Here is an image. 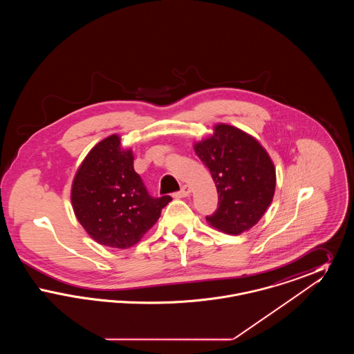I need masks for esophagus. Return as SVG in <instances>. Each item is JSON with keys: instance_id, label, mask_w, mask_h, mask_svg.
I'll list each match as a JSON object with an SVG mask.
<instances>
[{"instance_id": "esophagus-1", "label": "esophagus", "mask_w": 354, "mask_h": 354, "mask_svg": "<svg viewBox=\"0 0 354 354\" xmlns=\"http://www.w3.org/2000/svg\"><path fill=\"white\" fill-rule=\"evenodd\" d=\"M189 194H191V187L185 185L182 187V189H180L179 192L175 194V198H185V196H188Z\"/></svg>"}]
</instances>
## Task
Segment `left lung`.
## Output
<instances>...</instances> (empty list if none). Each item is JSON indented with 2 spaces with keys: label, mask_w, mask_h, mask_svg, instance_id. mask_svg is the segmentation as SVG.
I'll return each mask as SVG.
<instances>
[{
  "label": "left lung",
  "mask_w": 354,
  "mask_h": 354,
  "mask_svg": "<svg viewBox=\"0 0 354 354\" xmlns=\"http://www.w3.org/2000/svg\"><path fill=\"white\" fill-rule=\"evenodd\" d=\"M219 194L216 212L207 216L214 228L228 235L251 230L266 214L276 188L270 153L252 135L218 123L214 133L194 143Z\"/></svg>",
  "instance_id": "obj_1"
}]
</instances>
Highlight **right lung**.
Returning a JSON list of instances; mask_svg holds the SVG:
<instances>
[{
	"label": "right lung",
	"mask_w": 354,
	"mask_h": 354,
	"mask_svg": "<svg viewBox=\"0 0 354 354\" xmlns=\"http://www.w3.org/2000/svg\"><path fill=\"white\" fill-rule=\"evenodd\" d=\"M75 218L97 243L126 250L160 218L171 196L152 198L135 172L134 153L117 134L104 138L86 155L70 192Z\"/></svg>",
	"instance_id": "1"
}]
</instances>
